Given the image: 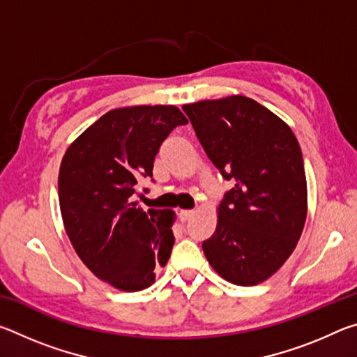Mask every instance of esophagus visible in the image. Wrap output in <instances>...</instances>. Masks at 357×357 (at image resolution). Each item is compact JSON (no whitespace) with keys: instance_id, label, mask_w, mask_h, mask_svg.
<instances>
[{"instance_id":"1","label":"esophagus","mask_w":357,"mask_h":357,"mask_svg":"<svg viewBox=\"0 0 357 357\" xmlns=\"http://www.w3.org/2000/svg\"><path fill=\"white\" fill-rule=\"evenodd\" d=\"M192 215H193V211H192V209H181V211H179V219L183 220V222L189 220Z\"/></svg>"}]
</instances>
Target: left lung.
I'll return each mask as SVG.
<instances>
[{
	"label": "left lung",
	"mask_w": 357,
	"mask_h": 357,
	"mask_svg": "<svg viewBox=\"0 0 357 357\" xmlns=\"http://www.w3.org/2000/svg\"><path fill=\"white\" fill-rule=\"evenodd\" d=\"M183 110L214 167L236 181L217 208L204 255L227 282L258 285L285 264L304 229L307 181L298 138L245 96L193 102Z\"/></svg>",
	"instance_id": "left-lung-1"
}]
</instances>
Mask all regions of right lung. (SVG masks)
Segmentation results:
<instances>
[{"label": "right lung", "instance_id": "add662e5", "mask_svg": "<svg viewBox=\"0 0 357 357\" xmlns=\"http://www.w3.org/2000/svg\"><path fill=\"white\" fill-rule=\"evenodd\" d=\"M187 118L174 105L114 108L66 149L58 197L66 233L83 264L121 291H142L174 244L172 209L138 206V183L153 178L162 142Z\"/></svg>", "mask_w": 357, "mask_h": 357}]
</instances>
